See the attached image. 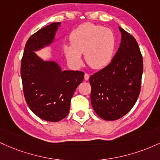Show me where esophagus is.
<instances>
[{"mask_svg": "<svg viewBox=\"0 0 160 160\" xmlns=\"http://www.w3.org/2000/svg\"><path fill=\"white\" fill-rule=\"evenodd\" d=\"M88 79H89V75L88 74V73H85V80L88 81Z\"/></svg>", "mask_w": 160, "mask_h": 160, "instance_id": "34e87169", "label": "esophagus"}]
</instances>
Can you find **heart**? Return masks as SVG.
Masks as SVG:
<instances>
[{"mask_svg":"<svg viewBox=\"0 0 160 160\" xmlns=\"http://www.w3.org/2000/svg\"><path fill=\"white\" fill-rule=\"evenodd\" d=\"M71 44L64 46L68 62L75 68L82 66V54L91 68L100 69L109 63L116 48V37L108 28L86 22L70 34Z\"/></svg>","mask_w":160,"mask_h":160,"instance_id":"1","label":"heart"}]
</instances>
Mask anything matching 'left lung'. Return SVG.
Here are the masks:
<instances>
[{"mask_svg": "<svg viewBox=\"0 0 160 160\" xmlns=\"http://www.w3.org/2000/svg\"><path fill=\"white\" fill-rule=\"evenodd\" d=\"M122 39L108 66L91 75V102L104 120L119 119L132 109L141 91L143 58L135 38L119 27Z\"/></svg>", "mask_w": 160, "mask_h": 160, "instance_id": "obj_1", "label": "left lung"}]
</instances>
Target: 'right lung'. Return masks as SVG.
I'll use <instances>...</instances> for the list:
<instances>
[{
	"mask_svg": "<svg viewBox=\"0 0 160 160\" xmlns=\"http://www.w3.org/2000/svg\"><path fill=\"white\" fill-rule=\"evenodd\" d=\"M60 22L41 28L27 41L21 61L23 92L28 107L37 116L59 122L69 112L71 99L85 73L61 69L55 61H44L35 51L53 43Z\"/></svg>",
	"mask_w": 160,
	"mask_h": 160,
	"instance_id": "right-lung-1",
	"label": "right lung"
}]
</instances>
